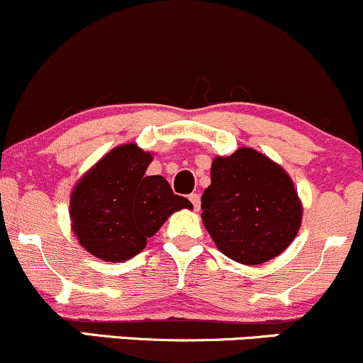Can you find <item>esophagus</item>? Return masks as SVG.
I'll return each instance as SVG.
<instances>
[{"mask_svg":"<svg viewBox=\"0 0 363 363\" xmlns=\"http://www.w3.org/2000/svg\"><path fill=\"white\" fill-rule=\"evenodd\" d=\"M189 199H190V202L194 203V209L195 211H201V195H199V194H190Z\"/></svg>","mask_w":363,"mask_h":363,"instance_id":"esophagus-1","label":"esophagus"}]
</instances>
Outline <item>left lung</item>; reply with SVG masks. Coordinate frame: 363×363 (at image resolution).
<instances>
[{"instance_id": "1", "label": "left lung", "mask_w": 363, "mask_h": 363, "mask_svg": "<svg viewBox=\"0 0 363 363\" xmlns=\"http://www.w3.org/2000/svg\"><path fill=\"white\" fill-rule=\"evenodd\" d=\"M201 216L226 257L257 266L278 257L295 240L303 207L290 174L278 162L240 147L213 160Z\"/></svg>"}]
</instances>
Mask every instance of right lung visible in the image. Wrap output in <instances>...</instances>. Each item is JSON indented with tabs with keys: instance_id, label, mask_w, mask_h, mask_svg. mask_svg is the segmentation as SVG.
Listing matches in <instances>:
<instances>
[{
	"instance_id": "add662e5",
	"label": "right lung",
	"mask_w": 363,
	"mask_h": 363,
	"mask_svg": "<svg viewBox=\"0 0 363 363\" xmlns=\"http://www.w3.org/2000/svg\"><path fill=\"white\" fill-rule=\"evenodd\" d=\"M152 154L137 144L109 150L77 182L70 195L72 231L94 257L123 262L147 245L171 214L192 209L161 174L147 177Z\"/></svg>"
}]
</instances>
